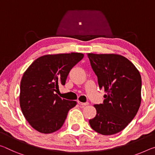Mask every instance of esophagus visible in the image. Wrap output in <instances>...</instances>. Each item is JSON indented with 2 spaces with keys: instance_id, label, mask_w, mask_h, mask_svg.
<instances>
[{
  "instance_id": "obj_1",
  "label": "esophagus",
  "mask_w": 155,
  "mask_h": 155,
  "mask_svg": "<svg viewBox=\"0 0 155 155\" xmlns=\"http://www.w3.org/2000/svg\"><path fill=\"white\" fill-rule=\"evenodd\" d=\"M78 104H79L81 106H85V105H89V103H82V102H80V101H78Z\"/></svg>"
}]
</instances>
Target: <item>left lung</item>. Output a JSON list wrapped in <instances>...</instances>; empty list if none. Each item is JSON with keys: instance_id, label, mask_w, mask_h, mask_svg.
Listing matches in <instances>:
<instances>
[{"instance_id": "left-lung-1", "label": "left lung", "mask_w": 155, "mask_h": 155, "mask_svg": "<svg viewBox=\"0 0 155 155\" xmlns=\"http://www.w3.org/2000/svg\"><path fill=\"white\" fill-rule=\"evenodd\" d=\"M100 89L107 94L102 104L94 105L92 128L103 135L123 130L136 116L141 105V77L127 58L118 54H87Z\"/></svg>"}]
</instances>
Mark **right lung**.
I'll return each instance as SVG.
<instances>
[{"label": "right lung", "mask_w": 155, "mask_h": 155, "mask_svg": "<svg viewBox=\"0 0 155 155\" xmlns=\"http://www.w3.org/2000/svg\"><path fill=\"white\" fill-rule=\"evenodd\" d=\"M81 53L45 55L31 63L22 77L20 106L30 126L39 132L57 131L64 124L69 110L77 105L62 99L56 92L64 85L68 74L82 59Z\"/></svg>", "instance_id": "right-lung-1"}]
</instances>
